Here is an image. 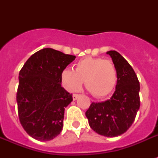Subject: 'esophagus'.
<instances>
[{
  "label": "esophagus",
  "instance_id": "obj_1",
  "mask_svg": "<svg viewBox=\"0 0 158 158\" xmlns=\"http://www.w3.org/2000/svg\"><path fill=\"white\" fill-rule=\"evenodd\" d=\"M79 97V94H73V100L74 101H75V100H77L78 99V98Z\"/></svg>",
  "mask_w": 158,
  "mask_h": 158
}]
</instances>
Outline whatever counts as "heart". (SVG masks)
Segmentation results:
<instances>
[{
    "mask_svg": "<svg viewBox=\"0 0 158 158\" xmlns=\"http://www.w3.org/2000/svg\"><path fill=\"white\" fill-rule=\"evenodd\" d=\"M117 69L111 60L102 57H85L77 62L74 69L67 68L61 73L64 89L78 91L83 82L87 90L96 98L107 96L116 86Z\"/></svg>",
    "mask_w": 158,
    "mask_h": 158,
    "instance_id": "1",
    "label": "heart"
}]
</instances>
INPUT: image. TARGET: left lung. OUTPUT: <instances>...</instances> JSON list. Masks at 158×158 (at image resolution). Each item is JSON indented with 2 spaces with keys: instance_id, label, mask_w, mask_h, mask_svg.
<instances>
[{
  "instance_id": "obj_1",
  "label": "left lung",
  "mask_w": 158,
  "mask_h": 158,
  "mask_svg": "<svg viewBox=\"0 0 158 158\" xmlns=\"http://www.w3.org/2000/svg\"><path fill=\"white\" fill-rule=\"evenodd\" d=\"M117 69L115 91L109 100L93 103L85 115L90 127L98 135L116 137L127 131L140 106V85L137 75L128 61L119 52L109 51Z\"/></svg>"
}]
</instances>
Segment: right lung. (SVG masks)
I'll list each match as a JSON object with an SVG mask.
<instances>
[{
    "instance_id": "1",
    "label": "right lung",
    "mask_w": 158,
    "mask_h": 158,
    "mask_svg": "<svg viewBox=\"0 0 158 158\" xmlns=\"http://www.w3.org/2000/svg\"><path fill=\"white\" fill-rule=\"evenodd\" d=\"M75 59L52 48L32 55L19 74L16 95L19 121L28 135L49 141L60 134L72 94L61 87V73Z\"/></svg>"
}]
</instances>
